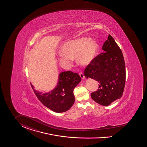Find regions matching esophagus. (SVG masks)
Wrapping results in <instances>:
<instances>
[{
  "mask_svg": "<svg viewBox=\"0 0 147 147\" xmlns=\"http://www.w3.org/2000/svg\"><path fill=\"white\" fill-rule=\"evenodd\" d=\"M79 75H80V76L81 77V78H82V79H84V78H85V76H84V74L82 72H80L79 73Z\"/></svg>",
  "mask_w": 147,
  "mask_h": 147,
  "instance_id": "obj_1",
  "label": "esophagus"
}]
</instances>
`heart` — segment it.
Masks as SVG:
<instances>
[{"label":"heart","instance_id":"1","mask_svg":"<svg viewBox=\"0 0 147 147\" xmlns=\"http://www.w3.org/2000/svg\"><path fill=\"white\" fill-rule=\"evenodd\" d=\"M90 38L84 37L66 43L62 49V59L69 62L71 58H77L78 63L83 66L90 64L96 57L98 46Z\"/></svg>","mask_w":147,"mask_h":147}]
</instances>
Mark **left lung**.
Listing matches in <instances>:
<instances>
[{
	"label": "left lung",
	"mask_w": 147,
	"mask_h": 147,
	"mask_svg": "<svg viewBox=\"0 0 147 147\" xmlns=\"http://www.w3.org/2000/svg\"><path fill=\"white\" fill-rule=\"evenodd\" d=\"M104 52L99 54L88 65L84 75L98 82L97 91L91 98L99 104L108 106L119 99L125 88L126 71L121 50L111 35L102 46Z\"/></svg>",
	"instance_id": "obj_1"
}]
</instances>
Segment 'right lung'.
I'll return each mask as SVG.
<instances>
[{
  "instance_id": "add662e5",
  "label": "right lung",
  "mask_w": 147,
  "mask_h": 147,
  "mask_svg": "<svg viewBox=\"0 0 147 147\" xmlns=\"http://www.w3.org/2000/svg\"><path fill=\"white\" fill-rule=\"evenodd\" d=\"M81 80L78 74L68 71L59 74L56 88L49 92L38 91L32 84L31 86L36 96L45 107L55 112L62 113L67 111L74 104V89Z\"/></svg>"
}]
</instances>
